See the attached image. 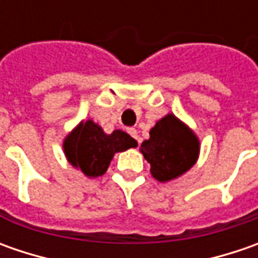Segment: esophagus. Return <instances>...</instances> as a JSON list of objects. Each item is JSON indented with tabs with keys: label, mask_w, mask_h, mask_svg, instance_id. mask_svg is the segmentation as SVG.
I'll list each match as a JSON object with an SVG mask.
<instances>
[{
	"label": "esophagus",
	"mask_w": 258,
	"mask_h": 258,
	"mask_svg": "<svg viewBox=\"0 0 258 258\" xmlns=\"http://www.w3.org/2000/svg\"><path fill=\"white\" fill-rule=\"evenodd\" d=\"M127 132L132 135V136H134V138L136 139V141H138V142H141V139H139V136H138V131H136L135 127H129V129H127Z\"/></svg>",
	"instance_id": "34e87169"
}]
</instances>
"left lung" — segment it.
Wrapping results in <instances>:
<instances>
[{"instance_id": "left-lung-1", "label": "left lung", "mask_w": 258, "mask_h": 258, "mask_svg": "<svg viewBox=\"0 0 258 258\" xmlns=\"http://www.w3.org/2000/svg\"><path fill=\"white\" fill-rule=\"evenodd\" d=\"M141 154L151 164V173L159 182H169L188 172L200 156V139L194 131L168 113L149 131Z\"/></svg>"}]
</instances>
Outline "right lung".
<instances>
[{
    "label": "right lung",
    "instance_id": "obj_1",
    "mask_svg": "<svg viewBox=\"0 0 258 258\" xmlns=\"http://www.w3.org/2000/svg\"><path fill=\"white\" fill-rule=\"evenodd\" d=\"M136 146L138 142L131 135L119 129L104 134L99 124L89 119L82 120L66 136L63 151L72 166L89 178H96L107 171L114 154Z\"/></svg>",
    "mask_w": 258,
    "mask_h": 258
}]
</instances>
